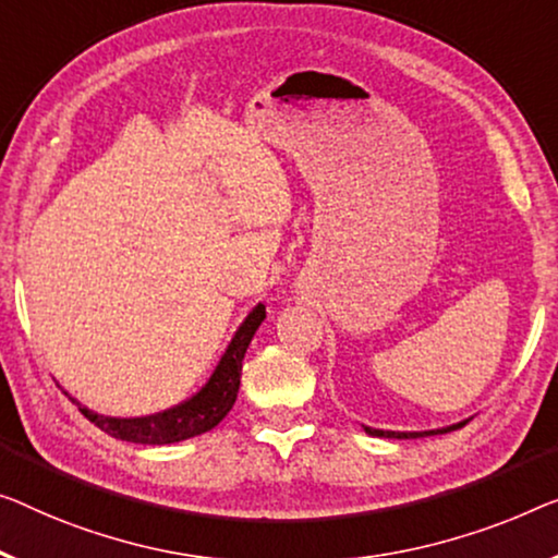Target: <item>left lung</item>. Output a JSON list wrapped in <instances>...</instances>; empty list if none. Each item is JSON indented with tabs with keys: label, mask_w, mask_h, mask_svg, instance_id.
Listing matches in <instances>:
<instances>
[{
	"label": "left lung",
	"mask_w": 558,
	"mask_h": 558,
	"mask_svg": "<svg viewBox=\"0 0 558 558\" xmlns=\"http://www.w3.org/2000/svg\"><path fill=\"white\" fill-rule=\"evenodd\" d=\"M461 426H463V423H459V426H451V428H440V430H423V434H396V430H378V428L365 426V434H368V436H386V438H418V436L446 434V430H456V428H461Z\"/></svg>",
	"instance_id": "obj_1"
}]
</instances>
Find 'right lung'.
<instances>
[{"label": "right lung", "mask_w": 558, "mask_h": 558, "mask_svg": "<svg viewBox=\"0 0 558 558\" xmlns=\"http://www.w3.org/2000/svg\"><path fill=\"white\" fill-rule=\"evenodd\" d=\"M263 318L265 305H255L251 315L243 320V326L235 330V336H232L230 345L226 348V353H222L220 363L215 365L207 384L199 388L193 398L174 405V409L145 415V418H107V415H97L93 411L82 409L74 398H70V401L77 403L82 415H85L89 423H95L97 428H102L105 434L120 440H130V444L162 446L205 434V430L218 426V423L230 413L232 403H235L245 351L247 345H251V340Z\"/></svg>", "instance_id": "right-lung-1"}]
</instances>
